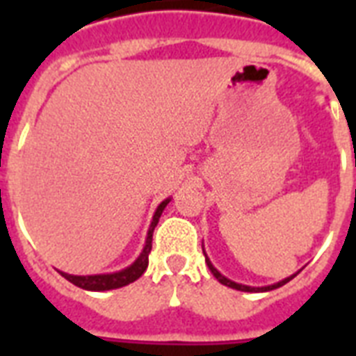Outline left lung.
Wrapping results in <instances>:
<instances>
[{
    "label": "left lung",
    "mask_w": 356,
    "mask_h": 356,
    "mask_svg": "<svg viewBox=\"0 0 356 356\" xmlns=\"http://www.w3.org/2000/svg\"><path fill=\"white\" fill-rule=\"evenodd\" d=\"M203 253H205V249H203ZM205 262H207V266H209V270H211V273L214 277H216L218 281L222 282V284H225V286L234 288V290H240V292H270V290H275V288L282 286V284H286L288 281H292L293 277L298 275L299 271H301V270H299L298 273H293V275L286 277V279H282V281L275 282V284H268V286H248V284H240V282H234V281H231V279H227V277H225V275H222V273H220V271H218L216 268L212 266L211 259L207 257V253H205Z\"/></svg>",
    "instance_id": "obj_1"
}]
</instances>
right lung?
Segmentation results:
<instances>
[{
  "mask_svg": "<svg viewBox=\"0 0 356 356\" xmlns=\"http://www.w3.org/2000/svg\"><path fill=\"white\" fill-rule=\"evenodd\" d=\"M172 201V197H168L156 207L155 214H153V220H151L149 231H147V236H145V243L142 253L138 254V259L134 260L133 264L127 266L125 270L114 271V273H99V275H70V273H64L60 271V275L64 279H68L72 284L83 288V290H90V292H105V290H116V288L127 286L131 282H134L138 277H142L145 270H147V264H149V253H151V240H153V231H155L156 223H159V218H161L162 211L166 209V205Z\"/></svg>",
  "mask_w": 356,
  "mask_h": 356,
  "instance_id": "add662e5",
  "label": "right lung"
}]
</instances>
